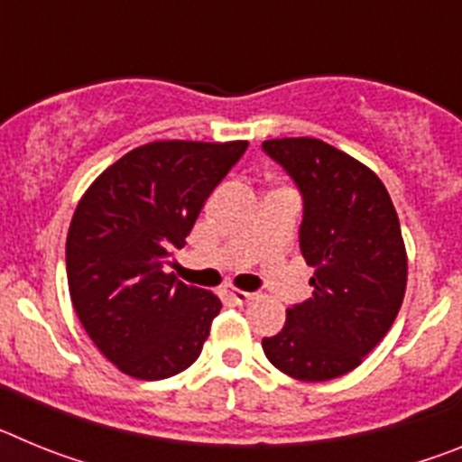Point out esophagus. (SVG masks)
Segmentation results:
<instances>
[{
    "label": "esophagus",
    "instance_id": "esophagus-1",
    "mask_svg": "<svg viewBox=\"0 0 462 462\" xmlns=\"http://www.w3.org/2000/svg\"><path fill=\"white\" fill-rule=\"evenodd\" d=\"M224 296H226L228 300H234L236 305H245V303H250L252 298H254V293L240 291V289H234V287H226L224 289Z\"/></svg>",
    "mask_w": 462,
    "mask_h": 462
}]
</instances>
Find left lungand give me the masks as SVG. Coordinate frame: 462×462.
<instances>
[{
  "label": "left lung",
  "instance_id": "1",
  "mask_svg": "<svg viewBox=\"0 0 462 462\" xmlns=\"http://www.w3.org/2000/svg\"><path fill=\"white\" fill-rule=\"evenodd\" d=\"M263 152L303 194L300 252L312 298L263 337L268 361L300 382L352 373L393 326L407 287L398 212L377 175L319 138H273Z\"/></svg>",
  "mask_w": 462,
  "mask_h": 462
}]
</instances>
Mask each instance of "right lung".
Here are the masks:
<instances>
[{
    "mask_svg": "<svg viewBox=\"0 0 462 462\" xmlns=\"http://www.w3.org/2000/svg\"><path fill=\"white\" fill-rule=\"evenodd\" d=\"M247 141H154L89 185L67 236L69 293L99 352L129 377L166 379L199 358L222 303L164 271Z\"/></svg>",
    "mask_w": 462,
    "mask_h": 462,
    "instance_id": "add662e5",
    "label": "right lung"
}]
</instances>
